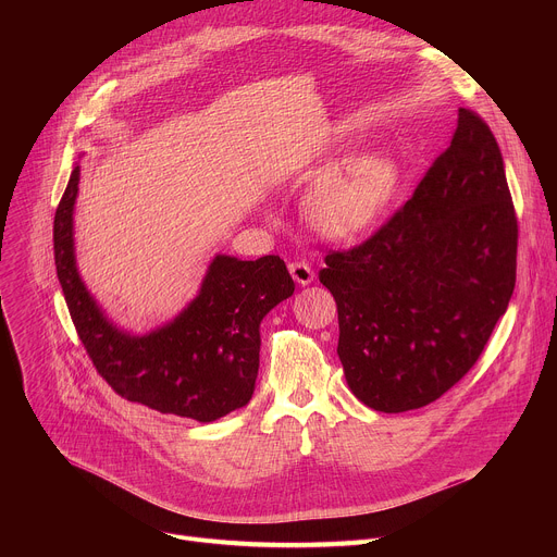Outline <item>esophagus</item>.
Here are the masks:
<instances>
[{
  "instance_id": "1",
  "label": "esophagus",
  "mask_w": 557,
  "mask_h": 557,
  "mask_svg": "<svg viewBox=\"0 0 557 557\" xmlns=\"http://www.w3.org/2000/svg\"><path fill=\"white\" fill-rule=\"evenodd\" d=\"M288 271H290V277L299 286H308L314 280V273H312V269L306 262H293V264H288Z\"/></svg>"
}]
</instances>
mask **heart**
<instances>
[{"instance_id": "heart-1", "label": "heart", "mask_w": 557, "mask_h": 557, "mask_svg": "<svg viewBox=\"0 0 557 557\" xmlns=\"http://www.w3.org/2000/svg\"><path fill=\"white\" fill-rule=\"evenodd\" d=\"M401 165L387 151H361L314 181L304 198L308 224L326 240L355 243L389 209Z\"/></svg>"}]
</instances>
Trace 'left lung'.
I'll return each mask as SVG.
<instances>
[{
    "label": "left lung",
    "mask_w": 557,
    "mask_h": 557,
    "mask_svg": "<svg viewBox=\"0 0 557 557\" xmlns=\"http://www.w3.org/2000/svg\"><path fill=\"white\" fill-rule=\"evenodd\" d=\"M518 222L500 147L460 108L449 147L370 240L326 256L337 355L357 399L385 414L436 401L479 361L516 286Z\"/></svg>",
    "instance_id": "obj_1"
}]
</instances>
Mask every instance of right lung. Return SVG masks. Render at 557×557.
Returning <instances> with one entry per match:
<instances>
[{
  "label": "right lung",
  "instance_id": "right-lung-1",
  "mask_svg": "<svg viewBox=\"0 0 557 557\" xmlns=\"http://www.w3.org/2000/svg\"><path fill=\"white\" fill-rule=\"evenodd\" d=\"M82 168L74 165L54 213L57 277L95 368L123 399L161 414L211 423L245 408L260 368V324L293 295L284 260H237L218 253L198 295L172 322L145 335L119 329L78 275L74 202Z\"/></svg>",
  "mask_w": 557,
  "mask_h": 557
}]
</instances>
